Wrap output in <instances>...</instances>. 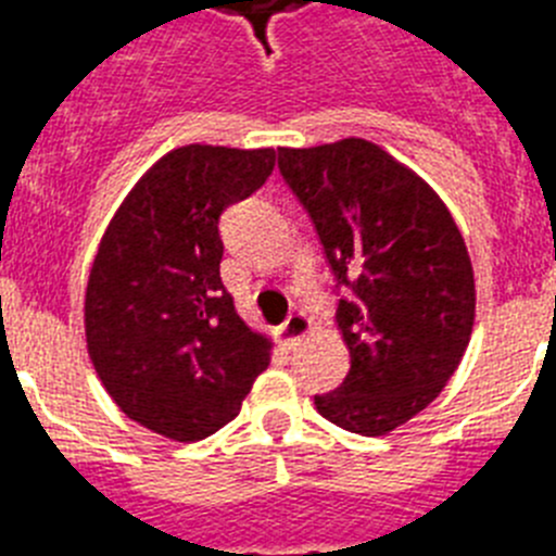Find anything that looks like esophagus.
I'll list each match as a JSON object with an SVG mask.
<instances>
[{
	"label": "esophagus",
	"mask_w": 556,
	"mask_h": 556,
	"mask_svg": "<svg viewBox=\"0 0 556 556\" xmlns=\"http://www.w3.org/2000/svg\"><path fill=\"white\" fill-rule=\"evenodd\" d=\"M278 331H281L283 345H294L298 339H303L308 331H312V323H308L306 314L292 312V314H289V317H287V320L281 323V328H278Z\"/></svg>",
	"instance_id": "esophagus-1"
}]
</instances>
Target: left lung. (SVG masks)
<instances>
[{
	"mask_svg": "<svg viewBox=\"0 0 556 556\" xmlns=\"http://www.w3.org/2000/svg\"><path fill=\"white\" fill-rule=\"evenodd\" d=\"M278 169L348 289L337 326L351 370L314 406L339 429L387 434L424 412L465 356L476 314L465 239L434 189L372 141L281 147Z\"/></svg>",
	"mask_w": 556,
	"mask_h": 556,
	"instance_id": "8db88e82",
	"label": "left lung"
}]
</instances>
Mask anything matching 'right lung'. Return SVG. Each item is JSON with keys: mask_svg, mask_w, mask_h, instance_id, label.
I'll return each mask as SVG.
<instances>
[{"mask_svg": "<svg viewBox=\"0 0 556 556\" xmlns=\"http://www.w3.org/2000/svg\"><path fill=\"white\" fill-rule=\"evenodd\" d=\"M275 150L166 152L113 214L86 289V342L113 404L178 443L230 424L269 339L223 287L219 217L273 175Z\"/></svg>", "mask_w": 556, "mask_h": 556, "instance_id": "add662e5", "label": "right lung"}]
</instances>
